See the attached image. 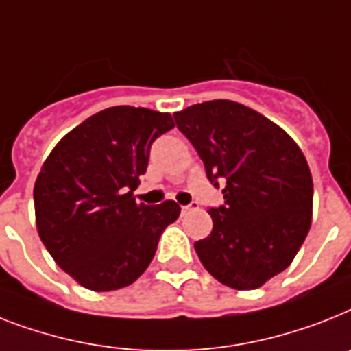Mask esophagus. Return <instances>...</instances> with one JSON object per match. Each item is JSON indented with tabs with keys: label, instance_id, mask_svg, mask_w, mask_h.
<instances>
[{
	"label": "esophagus",
	"instance_id": "1",
	"mask_svg": "<svg viewBox=\"0 0 351 351\" xmlns=\"http://www.w3.org/2000/svg\"><path fill=\"white\" fill-rule=\"evenodd\" d=\"M193 209H198V204L184 205V207H182V213H189V210H193Z\"/></svg>",
	"mask_w": 351,
	"mask_h": 351
}]
</instances>
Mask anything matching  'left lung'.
Returning <instances> with one entry per match:
<instances>
[{"label": "left lung", "mask_w": 351, "mask_h": 351, "mask_svg": "<svg viewBox=\"0 0 351 351\" xmlns=\"http://www.w3.org/2000/svg\"><path fill=\"white\" fill-rule=\"evenodd\" d=\"M175 121L209 180H225V205L207 210L213 230L195 241L196 254L230 289L263 287L294 261L312 225L314 184L303 151L283 128L234 101L195 104Z\"/></svg>", "instance_id": "8db88e82"}]
</instances>
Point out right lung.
I'll use <instances>...</instances> for the list:
<instances>
[{
	"label": "right lung",
	"instance_id": "add662e5",
	"mask_svg": "<svg viewBox=\"0 0 351 351\" xmlns=\"http://www.w3.org/2000/svg\"><path fill=\"white\" fill-rule=\"evenodd\" d=\"M175 126L169 113L113 106L57 142L36 178L37 234L59 267L88 290L135 283L158 238L180 216L173 200L136 204L156 136Z\"/></svg>",
	"mask_w": 351,
	"mask_h": 351
}]
</instances>
